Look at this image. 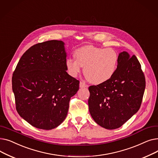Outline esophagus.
Listing matches in <instances>:
<instances>
[{"label": "esophagus", "mask_w": 158, "mask_h": 158, "mask_svg": "<svg viewBox=\"0 0 158 158\" xmlns=\"http://www.w3.org/2000/svg\"><path fill=\"white\" fill-rule=\"evenodd\" d=\"M79 86H80V88H88V86L87 85H86L84 82H82V81H81L80 82V83H79Z\"/></svg>", "instance_id": "1"}]
</instances>
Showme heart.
<instances>
[{
	"instance_id": "heart-1",
	"label": "heart",
	"mask_w": 158,
	"mask_h": 158,
	"mask_svg": "<svg viewBox=\"0 0 158 158\" xmlns=\"http://www.w3.org/2000/svg\"><path fill=\"white\" fill-rule=\"evenodd\" d=\"M76 60L67 58L65 62L68 73L76 77L85 66L84 73L87 79L95 85L109 81L116 72L119 56L111 48H103L86 45L77 49L74 52Z\"/></svg>"
}]
</instances>
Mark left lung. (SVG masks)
<instances>
[{"label":"left lung","mask_w":158,"mask_h":158,"mask_svg":"<svg viewBox=\"0 0 158 158\" xmlns=\"http://www.w3.org/2000/svg\"><path fill=\"white\" fill-rule=\"evenodd\" d=\"M114 76L106 82L90 86L89 111L94 121L107 129H115L139 110L145 79L137 57L120 52Z\"/></svg>","instance_id":"1"}]
</instances>
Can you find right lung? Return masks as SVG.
<instances>
[{"mask_svg":"<svg viewBox=\"0 0 158 158\" xmlns=\"http://www.w3.org/2000/svg\"><path fill=\"white\" fill-rule=\"evenodd\" d=\"M66 57L63 41L39 43L22 55L13 72L16 111L36 128L60 126L67 115L70 98L79 89V81L66 72Z\"/></svg>","mask_w":158,"mask_h":158,"instance_id":"1","label":"right lung"}]
</instances>
